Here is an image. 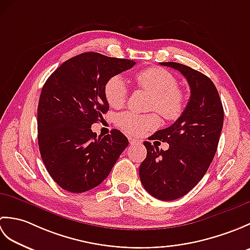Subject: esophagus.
Listing matches in <instances>:
<instances>
[{"label": "esophagus", "mask_w": 250, "mask_h": 250, "mask_svg": "<svg viewBox=\"0 0 250 250\" xmlns=\"http://www.w3.org/2000/svg\"><path fill=\"white\" fill-rule=\"evenodd\" d=\"M129 142H130V145H139V144H141V141L140 140H136V139H134V137H129Z\"/></svg>", "instance_id": "esophagus-1"}]
</instances>
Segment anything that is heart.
Instances as JSON below:
<instances>
[{"label":"heart","instance_id":"heart-1","mask_svg":"<svg viewBox=\"0 0 250 250\" xmlns=\"http://www.w3.org/2000/svg\"><path fill=\"white\" fill-rule=\"evenodd\" d=\"M135 83L141 89L151 94L150 109L157 110L167 120H176L182 116L185 97L177 89V81L171 73L161 67H149L136 74ZM128 93L126 83L119 75L111 76L105 83L104 95L111 107H122L128 99ZM116 124L126 133L141 135L157 128L160 120L155 113L140 115L125 111L117 116Z\"/></svg>","mask_w":250,"mask_h":250}]
</instances>
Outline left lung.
<instances>
[{"label":"left lung","mask_w":250,"mask_h":250,"mask_svg":"<svg viewBox=\"0 0 250 250\" xmlns=\"http://www.w3.org/2000/svg\"><path fill=\"white\" fill-rule=\"evenodd\" d=\"M160 64L183 74L190 99L172 125L152 135V140L167 142V150L144 142L147 156L140 166V177L148 193L173 201L187 194L208 169L224 125V107L214 83L204 74L176 62Z\"/></svg>","instance_id":"1"}]
</instances>
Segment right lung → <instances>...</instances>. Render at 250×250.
<instances>
[{
    "mask_svg": "<svg viewBox=\"0 0 250 250\" xmlns=\"http://www.w3.org/2000/svg\"><path fill=\"white\" fill-rule=\"evenodd\" d=\"M134 64L83 52L62 63L46 81L37 107V140L47 171L62 189L82 193L97 187L129 145L119 130L97 137L91 125L109 109L105 83Z\"/></svg>",
    "mask_w": 250,
    "mask_h": 250,
    "instance_id": "1",
    "label": "right lung"
}]
</instances>
